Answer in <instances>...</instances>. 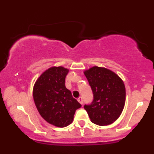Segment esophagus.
Listing matches in <instances>:
<instances>
[{"instance_id":"34e87169","label":"esophagus","mask_w":154,"mask_h":154,"mask_svg":"<svg viewBox=\"0 0 154 154\" xmlns=\"http://www.w3.org/2000/svg\"><path fill=\"white\" fill-rule=\"evenodd\" d=\"M77 100H78L79 103L80 104H83V99H82V97H79L78 99H77Z\"/></svg>"}]
</instances>
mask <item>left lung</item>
I'll use <instances>...</instances> for the list:
<instances>
[{
  "label": "left lung",
  "instance_id": "obj_1",
  "mask_svg": "<svg viewBox=\"0 0 154 154\" xmlns=\"http://www.w3.org/2000/svg\"><path fill=\"white\" fill-rule=\"evenodd\" d=\"M92 92L91 103L84 109L93 123L108 125L115 122L122 112L125 103V87L119 76L106 68L93 66L84 72Z\"/></svg>",
  "mask_w": 154,
  "mask_h": 154
}]
</instances>
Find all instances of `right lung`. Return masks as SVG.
<instances>
[{
	"label": "right lung",
	"instance_id": "obj_1",
	"mask_svg": "<svg viewBox=\"0 0 154 154\" xmlns=\"http://www.w3.org/2000/svg\"><path fill=\"white\" fill-rule=\"evenodd\" d=\"M68 69L51 67L35 82L33 98L37 109L45 121L64 128L72 122L76 110L82 106L65 86Z\"/></svg>",
	"mask_w": 154,
	"mask_h": 154
}]
</instances>
